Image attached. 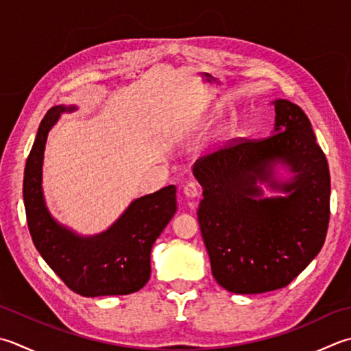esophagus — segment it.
I'll use <instances>...</instances> for the list:
<instances>
[{
	"label": "esophagus",
	"instance_id": "1",
	"mask_svg": "<svg viewBox=\"0 0 351 351\" xmlns=\"http://www.w3.org/2000/svg\"><path fill=\"white\" fill-rule=\"evenodd\" d=\"M199 193H201V185H199L196 181H189L184 185V195L187 197H197Z\"/></svg>",
	"mask_w": 351,
	"mask_h": 351
}]
</instances>
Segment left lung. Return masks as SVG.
Instances as JSON below:
<instances>
[{
	"instance_id": "left-lung-1",
	"label": "left lung",
	"mask_w": 351,
	"mask_h": 351,
	"mask_svg": "<svg viewBox=\"0 0 351 351\" xmlns=\"http://www.w3.org/2000/svg\"><path fill=\"white\" fill-rule=\"evenodd\" d=\"M276 128L262 140H239L195 162L197 208L213 277L234 293H263L291 283L318 256L330 219V173L311 120L278 99ZM277 163L293 173L275 180ZM260 183L286 197L263 198Z\"/></svg>"
}]
</instances>
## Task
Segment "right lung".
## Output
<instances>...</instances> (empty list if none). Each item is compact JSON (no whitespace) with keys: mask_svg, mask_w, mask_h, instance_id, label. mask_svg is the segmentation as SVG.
Returning a JSON list of instances; mask_svg holds the SVG:
<instances>
[{"mask_svg":"<svg viewBox=\"0 0 351 351\" xmlns=\"http://www.w3.org/2000/svg\"><path fill=\"white\" fill-rule=\"evenodd\" d=\"M54 106L40 121L24 170V205L30 236L47 265L82 297L128 295L150 278V251L176 213V187L167 185L130 202L108 230L80 236L53 219L43 193V161L47 136L60 112Z\"/></svg>","mask_w":351,"mask_h":351,"instance_id":"1","label":"right lung"}]
</instances>
